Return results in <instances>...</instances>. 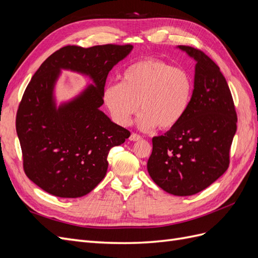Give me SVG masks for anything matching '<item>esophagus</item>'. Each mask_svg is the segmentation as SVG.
I'll list each match as a JSON object with an SVG mask.
<instances>
[{"mask_svg": "<svg viewBox=\"0 0 258 258\" xmlns=\"http://www.w3.org/2000/svg\"><path fill=\"white\" fill-rule=\"evenodd\" d=\"M130 141H134V142H136V141H140V140H142V137L141 136H139L138 134H131V136H130Z\"/></svg>", "mask_w": 258, "mask_h": 258, "instance_id": "34e87169", "label": "esophagus"}]
</instances>
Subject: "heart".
Returning <instances> with one entry per match:
<instances>
[{
    "instance_id": "1",
    "label": "heart",
    "mask_w": 258,
    "mask_h": 258,
    "mask_svg": "<svg viewBox=\"0 0 258 258\" xmlns=\"http://www.w3.org/2000/svg\"><path fill=\"white\" fill-rule=\"evenodd\" d=\"M192 92L194 82L188 72L150 58L128 66L120 83L107 85L103 102L114 121L120 126H128L140 104V128L151 130L157 126L170 130L183 119Z\"/></svg>"
}]
</instances>
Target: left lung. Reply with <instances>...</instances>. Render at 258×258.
Wrapping results in <instances>:
<instances>
[{"mask_svg":"<svg viewBox=\"0 0 258 258\" xmlns=\"http://www.w3.org/2000/svg\"><path fill=\"white\" fill-rule=\"evenodd\" d=\"M177 48L196 61L191 102L177 126L153 138L147 171L165 191L191 196L228 169L237 113L228 84L215 62L189 46Z\"/></svg>","mask_w":258,"mask_h":258,"instance_id":"left-lung-1","label":"left lung"}]
</instances>
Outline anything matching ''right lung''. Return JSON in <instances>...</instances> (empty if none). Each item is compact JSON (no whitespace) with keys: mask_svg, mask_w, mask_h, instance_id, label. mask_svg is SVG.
<instances>
[{"mask_svg":"<svg viewBox=\"0 0 258 258\" xmlns=\"http://www.w3.org/2000/svg\"><path fill=\"white\" fill-rule=\"evenodd\" d=\"M132 45H69L46 59L31 79L16 116V131L27 176L45 191L79 198L104 178L107 155L130 132L100 111L106 77L131 52ZM61 69L91 77L72 100L56 106L54 86Z\"/></svg>","mask_w":258,"mask_h":258,"instance_id":"1","label":"right lung"}]
</instances>
